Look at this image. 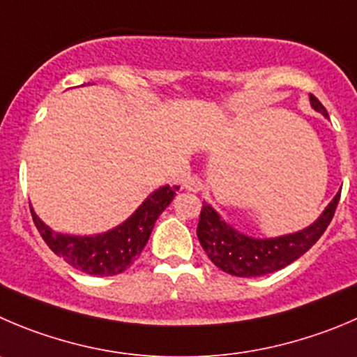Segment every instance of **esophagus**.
Returning a JSON list of instances; mask_svg holds the SVG:
<instances>
[{
  "label": "esophagus",
  "mask_w": 357,
  "mask_h": 357,
  "mask_svg": "<svg viewBox=\"0 0 357 357\" xmlns=\"http://www.w3.org/2000/svg\"><path fill=\"white\" fill-rule=\"evenodd\" d=\"M184 188L188 189V191H192V192H199L203 189V182L199 181L198 176H189L188 181L184 182Z\"/></svg>",
  "instance_id": "esophagus-1"
}]
</instances>
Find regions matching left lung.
I'll return each mask as SVG.
<instances>
[{"label": "left lung", "instance_id": "8db88e82", "mask_svg": "<svg viewBox=\"0 0 357 357\" xmlns=\"http://www.w3.org/2000/svg\"><path fill=\"white\" fill-rule=\"evenodd\" d=\"M310 105L315 112L328 117L321 101L310 94ZM340 192L335 196L324 212L296 233L275 238H252L227 224L208 203H203L198 222V238L206 256L217 268L235 277H261L273 273L303 256L326 231L337 210Z\"/></svg>", "mask_w": 357, "mask_h": 357}]
</instances>
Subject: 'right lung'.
<instances>
[{"mask_svg":"<svg viewBox=\"0 0 357 357\" xmlns=\"http://www.w3.org/2000/svg\"><path fill=\"white\" fill-rule=\"evenodd\" d=\"M178 185H162L155 189L122 224L114 229L91 236L66 235L54 231L35 213L31 215L40 235L54 254L63 257L77 270L98 277H112L122 273L140 257L149 236H151L158 217L175 198Z\"/></svg>","mask_w":357,"mask_h":357,"instance_id":"add662e5","label":"right lung"}]
</instances>
